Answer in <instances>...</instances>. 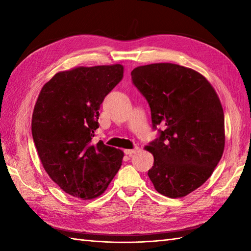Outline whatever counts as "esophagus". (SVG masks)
I'll return each mask as SVG.
<instances>
[{
    "label": "esophagus",
    "instance_id": "34e87169",
    "mask_svg": "<svg viewBox=\"0 0 251 251\" xmlns=\"http://www.w3.org/2000/svg\"><path fill=\"white\" fill-rule=\"evenodd\" d=\"M138 151V148H135V149H129V150H125L124 153L126 154V155H131V154H134Z\"/></svg>",
    "mask_w": 251,
    "mask_h": 251
}]
</instances>
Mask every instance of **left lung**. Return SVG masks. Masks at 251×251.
<instances>
[{"instance_id":"8db88e82","label":"left lung","mask_w":251,"mask_h":251,"mask_svg":"<svg viewBox=\"0 0 251 251\" xmlns=\"http://www.w3.org/2000/svg\"><path fill=\"white\" fill-rule=\"evenodd\" d=\"M148 101L158 137L146 147L154 156L148 176L165 196L183 197L205 183L225 150V114L214 87L201 73L175 63L131 71Z\"/></svg>"}]
</instances>
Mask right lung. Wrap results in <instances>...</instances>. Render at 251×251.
Listing matches in <instances>:
<instances>
[{
	"instance_id": "obj_1",
	"label": "right lung",
	"mask_w": 251,
	"mask_h": 251,
	"mask_svg": "<svg viewBox=\"0 0 251 251\" xmlns=\"http://www.w3.org/2000/svg\"><path fill=\"white\" fill-rule=\"evenodd\" d=\"M122 65L78 67L56 73L32 114V137L41 163L66 193L98 197L122 165L120 149L93 142L104 97L123 78Z\"/></svg>"
}]
</instances>
